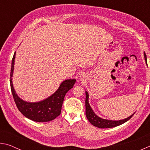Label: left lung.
<instances>
[{"instance_id": "obj_1", "label": "left lung", "mask_w": 150, "mask_h": 150, "mask_svg": "<svg viewBox=\"0 0 150 150\" xmlns=\"http://www.w3.org/2000/svg\"><path fill=\"white\" fill-rule=\"evenodd\" d=\"M144 58H145V60L146 62L147 58H146V55L145 54V52H144ZM85 94H86V98H85L86 116H87L88 120L90 122L91 124H92L93 126L97 127V128H113V127L118 126L119 125H121V124H122L124 122H126L130 120V119L132 117V116L135 114V112H134L133 115H132L131 116H129V117L120 120H107V119L101 118L100 117H98V116L96 115L95 112H94L93 109L91 108L89 103H88V94L87 91H85Z\"/></svg>"}]
</instances>
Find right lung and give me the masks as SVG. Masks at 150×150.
Wrapping results in <instances>:
<instances>
[{"label":"right lung","mask_w":150,"mask_h":150,"mask_svg":"<svg viewBox=\"0 0 150 150\" xmlns=\"http://www.w3.org/2000/svg\"><path fill=\"white\" fill-rule=\"evenodd\" d=\"M16 52L12 57L10 83L14 102L19 111L26 118L33 121L44 122L54 120L61 114L64 97L68 91L75 85L76 79H67L61 83L58 89L49 97L36 103L26 102L17 95L12 84L14 59Z\"/></svg>","instance_id":"obj_1"}]
</instances>
